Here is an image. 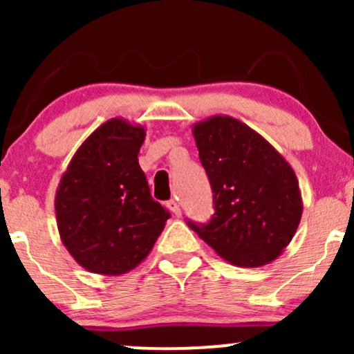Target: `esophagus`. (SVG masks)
<instances>
[{
    "instance_id": "esophagus-1",
    "label": "esophagus",
    "mask_w": 354,
    "mask_h": 354,
    "mask_svg": "<svg viewBox=\"0 0 354 354\" xmlns=\"http://www.w3.org/2000/svg\"><path fill=\"white\" fill-rule=\"evenodd\" d=\"M166 206H168V209L171 211L174 216H181V208H180V203L176 200H169L166 203Z\"/></svg>"
}]
</instances>
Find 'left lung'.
Here are the masks:
<instances>
[{
	"label": "left lung",
	"mask_w": 354,
	"mask_h": 354,
	"mask_svg": "<svg viewBox=\"0 0 354 354\" xmlns=\"http://www.w3.org/2000/svg\"><path fill=\"white\" fill-rule=\"evenodd\" d=\"M213 189L208 225L188 226L225 261L259 268L290 245L303 214L298 178L259 133L236 118L214 115L193 126Z\"/></svg>",
	"instance_id": "obj_1"
}]
</instances>
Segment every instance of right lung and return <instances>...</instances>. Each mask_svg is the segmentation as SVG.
<instances>
[{
    "label": "right lung",
    "instance_id": "1",
    "mask_svg": "<svg viewBox=\"0 0 354 354\" xmlns=\"http://www.w3.org/2000/svg\"><path fill=\"white\" fill-rule=\"evenodd\" d=\"M145 136V126L111 118L81 143L59 180V238L91 273L120 276L135 270L169 218L149 194L138 163Z\"/></svg>",
    "mask_w": 354,
    "mask_h": 354
}]
</instances>
